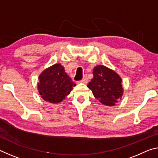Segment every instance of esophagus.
<instances>
[{
  "label": "esophagus",
  "instance_id": "1",
  "mask_svg": "<svg viewBox=\"0 0 158 158\" xmlns=\"http://www.w3.org/2000/svg\"><path fill=\"white\" fill-rule=\"evenodd\" d=\"M88 81H89V79H88V77L86 75H84V77H83V79L80 81V82L84 83V84H86Z\"/></svg>",
  "mask_w": 158,
  "mask_h": 158
}]
</instances>
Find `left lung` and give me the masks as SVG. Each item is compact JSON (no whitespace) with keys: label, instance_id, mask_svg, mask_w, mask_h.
I'll list each match as a JSON object with an SVG mask.
<instances>
[{"label":"left lung","instance_id":"obj_1","mask_svg":"<svg viewBox=\"0 0 158 158\" xmlns=\"http://www.w3.org/2000/svg\"><path fill=\"white\" fill-rule=\"evenodd\" d=\"M93 78L87 85L93 94L106 106H114L123 93L122 79L114 70L104 65H97L93 71Z\"/></svg>","mask_w":158,"mask_h":158}]
</instances>
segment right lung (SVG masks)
Masks as SVG:
<instances>
[{"mask_svg":"<svg viewBox=\"0 0 158 158\" xmlns=\"http://www.w3.org/2000/svg\"><path fill=\"white\" fill-rule=\"evenodd\" d=\"M76 84L60 64L47 68L39 76L37 90L44 100L56 104L62 102Z\"/></svg>","mask_w":158,"mask_h":158,"instance_id":"obj_1","label":"right lung"}]
</instances>
